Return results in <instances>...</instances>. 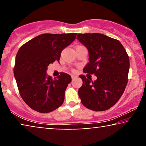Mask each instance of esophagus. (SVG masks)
I'll return each mask as SVG.
<instances>
[{"label": "esophagus", "instance_id": "34e87169", "mask_svg": "<svg viewBox=\"0 0 146 146\" xmlns=\"http://www.w3.org/2000/svg\"><path fill=\"white\" fill-rule=\"evenodd\" d=\"M71 77H72V78L74 79V78H75L76 77V76L75 75H71Z\"/></svg>", "mask_w": 146, "mask_h": 146}]
</instances>
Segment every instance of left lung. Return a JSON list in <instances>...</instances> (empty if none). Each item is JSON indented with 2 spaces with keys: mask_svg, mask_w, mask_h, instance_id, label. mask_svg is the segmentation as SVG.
Returning <instances> with one entry per match:
<instances>
[{
  "mask_svg": "<svg viewBox=\"0 0 146 146\" xmlns=\"http://www.w3.org/2000/svg\"><path fill=\"white\" fill-rule=\"evenodd\" d=\"M76 38L87 48L89 62L84 73L94 74L92 81L84 75L78 90L82 104L94 111H104L115 104L128 81L129 56L120 42L100 33L78 34Z\"/></svg>",
  "mask_w": 146,
  "mask_h": 146,
  "instance_id": "8db88e82",
  "label": "left lung"
}]
</instances>
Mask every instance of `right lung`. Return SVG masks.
<instances>
[{"label":"right lung","instance_id":"1","mask_svg":"<svg viewBox=\"0 0 146 146\" xmlns=\"http://www.w3.org/2000/svg\"><path fill=\"white\" fill-rule=\"evenodd\" d=\"M77 33L42 34L28 41L16 56L14 74L22 98L34 110L52 111L62 104L72 80L62 72L53 80L47 76L50 64L59 61L61 52L74 40Z\"/></svg>","mask_w":146,"mask_h":146}]
</instances>
